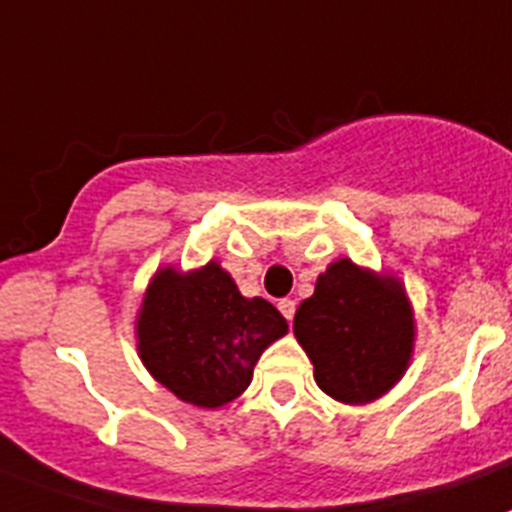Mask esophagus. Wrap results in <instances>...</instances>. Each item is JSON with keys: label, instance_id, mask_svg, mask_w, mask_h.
<instances>
[{"label": "esophagus", "instance_id": "obj_1", "mask_svg": "<svg viewBox=\"0 0 512 512\" xmlns=\"http://www.w3.org/2000/svg\"><path fill=\"white\" fill-rule=\"evenodd\" d=\"M278 309H281V315L286 317V320H294V312H296V302L294 299H281V302H278Z\"/></svg>", "mask_w": 512, "mask_h": 512}]
</instances>
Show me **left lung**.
Returning <instances> with one entry per match:
<instances>
[{
    "label": "left lung",
    "mask_w": 512,
    "mask_h": 512,
    "mask_svg": "<svg viewBox=\"0 0 512 512\" xmlns=\"http://www.w3.org/2000/svg\"><path fill=\"white\" fill-rule=\"evenodd\" d=\"M294 336L315 364L320 390L341 403L377 401L414 354V312L403 283L341 257L299 304Z\"/></svg>",
    "instance_id": "8db88e82"
}]
</instances>
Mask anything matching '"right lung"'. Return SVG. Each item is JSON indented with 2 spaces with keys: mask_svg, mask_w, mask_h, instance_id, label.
Instances as JSON below:
<instances>
[{
  "mask_svg": "<svg viewBox=\"0 0 512 512\" xmlns=\"http://www.w3.org/2000/svg\"><path fill=\"white\" fill-rule=\"evenodd\" d=\"M286 330L281 312L239 294L216 260L190 273L169 265L148 283L137 312V351L179 401L218 409L247 390L260 354Z\"/></svg>",
  "mask_w": 512,
  "mask_h": 512,
  "instance_id": "add662e5",
  "label": "right lung"
}]
</instances>
